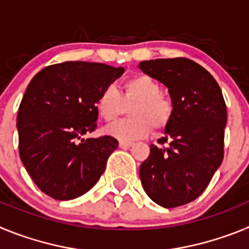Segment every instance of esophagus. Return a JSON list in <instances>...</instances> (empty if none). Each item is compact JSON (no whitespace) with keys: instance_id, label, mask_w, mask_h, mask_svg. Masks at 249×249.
<instances>
[{"instance_id":"34e87169","label":"esophagus","mask_w":249,"mask_h":249,"mask_svg":"<svg viewBox=\"0 0 249 249\" xmlns=\"http://www.w3.org/2000/svg\"><path fill=\"white\" fill-rule=\"evenodd\" d=\"M132 146H133V142H124V141H121L120 142V147L123 149H127Z\"/></svg>"}]
</instances>
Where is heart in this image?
Wrapping results in <instances>:
<instances>
[{
	"label": "heart",
	"mask_w": 249,
	"mask_h": 249,
	"mask_svg": "<svg viewBox=\"0 0 249 249\" xmlns=\"http://www.w3.org/2000/svg\"><path fill=\"white\" fill-rule=\"evenodd\" d=\"M160 91V83L146 74H137L127 80L121 94L113 87L103 89L96 102V109L106 122L117 120L124 111V105L133 102L128 109L132 118L111 124L106 128V133L129 142L148 136L152 127L164 128L172 117L173 105Z\"/></svg>",
	"instance_id": "heart-1"
}]
</instances>
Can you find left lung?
Listing matches in <instances>:
<instances>
[{
  "instance_id": "left-lung-1",
  "label": "left lung",
  "mask_w": 249,
  "mask_h": 249,
  "mask_svg": "<svg viewBox=\"0 0 249 249\" xmlns=\"http://www.w3.org/2000/svg\"><path fill=\"white\" fill-rule=\"evenodd\" d=\"M138 68L168 89L173 105L160 143L151 144L140 178L149 198L164 208L195 201L223 160L227 108L210 72L188 58L142 61Z\"/></svg>"
}]
</instances>
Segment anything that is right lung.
I'll list each match as a JSON object with an SVG mask.
<instances>
[{
    "label": "right lung",
    "instance_id": "obj_1",
    "mask_svg": "<svg viewBox=\"0 0 249 249\" xmlns=\"http://www.w3.org/2000/svg\"><path fill=\"white\" fill-rule=\"evenodd\" d=\"M123 67L94 62L48 66L31 80L17 114L22 163L39 190L58 201L89 192L118 147L109 136L86 138L97 127L96 102Z\"/></svg>",
    "mask_w": 249,
    "mask_h": 249
}]
</instances>
